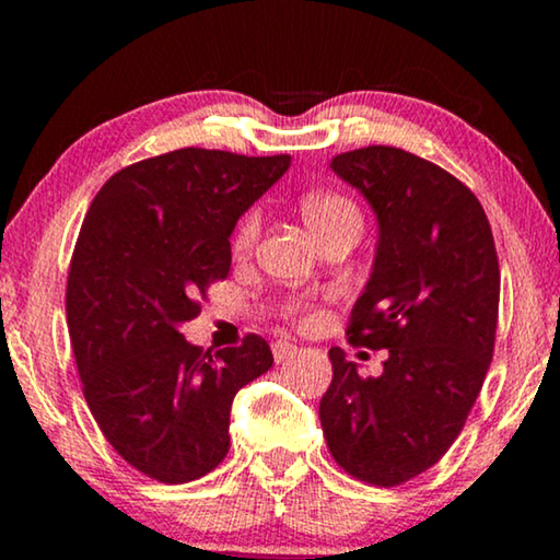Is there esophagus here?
Listing matches in <instances>:
<instances>
[{"label": "esophagus", "instance_id": "1", "mask_svg": "<svg viewBox=\"0 0 560 560\" xmlns=\"http://www.w3.org/2000/svg\"><path fill=\"white\" fill-rule=\"evenodd\" d=\"M293 354H298V347L293 341H288V339H278L272 343V357H275V362H285V359H290Z\"/></svg>", "mask_w": 560, "mask_h": 560}]
</instances>
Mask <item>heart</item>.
I'll return each instance as SVG.
<instances>
[{"mask_svg":"<svg viewBox=\"0 0 560 560\" xmlns=\"http://www.w3.org/2000/svg\"><path fill=\"white\" fill-rule=\"evenodd\" d=\"M303 219L305 224L313 229V234L324 236L334 229H339L343 224H362V217H359V209L354 201H349L347 196L339 194H311L303 198L301 203ZM259 211H249L244 213V219L240 221L234 234V252L236 255H247V252L255 247L257 236H259Z\"/></svg>","mask_w":560,"mask_h":560,"instance_id":"heart-1","label":"heart"}]
</instances>
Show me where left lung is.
Instances as JSON below:
<instances>
[{
	"mask_svg": "<svg viewBox=\"0 0 560 560\" xmlns=\"http://www.w3.org/2000/svg\"><path fill=\"white\" fill-rule=\"evenodd\" d=\"M331 171L377 217L372 275L349 341L387 349L377 377L328 351L334 380L320 425L336 464L377 487L431 469L462 433L494 351L500 265L477 196L400 148L341 152Z\"/></svg>",
	"mask_w": 560,
	"mask_h": 560,
	"instance_id": "8db88e82",
	"label": "left lung"
}]
</instances>
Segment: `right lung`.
<instances>
[{"instance_id":"1","label":"right lung","mask_w":560,"mask_h":560,"mask_svg":"<svg viewBox=\"0 0 560 560\" xmlns=\"http://www.w3.org/2000/svg\"><path fill=\"white\" fill-rule=\"evenodd\" d=\"M290 167L183 148L114 173L83 219L66 313L91 416L114 451L163 485L194 481L229 454V412L272 366L262 336L201 349L180 326L232 267L236 221Z\"/></svg>"}]
</instances>
